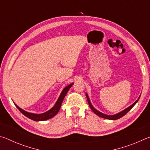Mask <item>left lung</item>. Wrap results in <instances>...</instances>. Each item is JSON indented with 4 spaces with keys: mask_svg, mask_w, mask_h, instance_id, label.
I'll return each mask as SVG.
<instances>
[{
    "mask_svg": "<svg viewBox=\"0 0 150 150\" xmlns=\"http://www.w3.org/2000/svg\"><path fill=\"white\" fill-rule=\"evenodd\" d=\"M86 96H87L88 105H89L91 109L93 111L94 113H95L96 115L98 116H100V117H101V118H105V119H108V120H117V119L120 118L122 117V116H124V115H125L126 114L127 112H128L129 110H130L132 108L133 106H134V105H135L137 103V102H138V101L139 97H140V96H139V98H138V99L137 100H136V102H134V103L132 104V105H130V106H129V107H128L127 108L124 109V110L120 112H118V113L116 114V115H105V114H103V113H102V112H100L98 111L97 110H96V109H95V108H94L93 106V105H92V104L91 103L90 99H89V98H88V95H87V93H86Z\"/></svg>",
    "mask_w": 150,
    "mask_h": 150,
    "instance_id": "left-lung-1",
    "label": "left lung"
}]
</instances>
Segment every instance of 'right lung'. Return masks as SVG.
Instances as JSON below:
<instances>
[{"mask_svg":"<svg viewBox=\"0 0 150 150\" xmlns=\"http://www.w3.org/2000/svg\"><path fill=\"white\" fill-rule=\"evenodd\" d=\"M73 85V83H71L69 85H67V87H65L63 90L62 91V93H61L60 96L58 98V99L57 100V102L55 103L54 106L53 107L50 109L49 110H47V112H45L44 113L42 114H34V113H31V112H26L23 109L20 108L19 106H18L16 104H14L15 106H16L17 108L20 111V112H22L24 116H26V117H28L30 119H31L32 120L34 121H44V120H48V119L52 118L54 117V116H55L57 114L58 112H59L61 106H62V104L63 99H64L65 96L66 95V94L67 93L68 91L69 90V88L72 87V85Z\"/></svg>","mask_w":150,"mask_h":150,"instance_id":"obj_1","label":"right lung"}]
</instances>
